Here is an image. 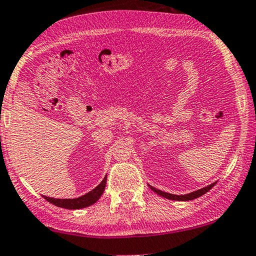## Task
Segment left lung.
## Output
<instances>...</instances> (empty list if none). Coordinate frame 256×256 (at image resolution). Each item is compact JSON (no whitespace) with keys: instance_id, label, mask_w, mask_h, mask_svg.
I'll return each instance as SVG.
<instances>
[{"instance_id":"1","label":"left lung","mask_w":256,"mask_h":256,"mask_svg":"<svg viewBox=\"0 0 256 256\" xmlns=\"http://www.w3.org/2000/svg\"><path fill=\"white\" fill-rule=\"evenodd\" d=\"M216 183H218V180H216V182H214V183L210 184V186H205V188H199V190H196L194 192H190V194H168V192H164L161 190H158V188H153L151 186H148V188H150L153 192H156V194L164 196V198H166V199L176 200V202H188V200H194L196 198H199V196H202V194H207V192L210 191Z\"/></svg>"}]
</instances>
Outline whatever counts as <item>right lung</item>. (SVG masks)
<instances>
[{
  "label": "right lung",
  "instance_id": "1",
  "mask_svg": "<svg viewBox=\"0 0 256 256\" xmlns=\"http://www.w3.org/2000/svg\"><path fill=\"white\" fill-rule=\"evenodd\" d=\"M106 186V178L98 184V186L94 188V190L89 191L88 194H86L84 196H78V198H73V199H57V198H49V196H44V199L48 200L50 204L57 206V207H62V208H66V210H81V208H86L88 206H92L95 204L98 199L100 198V196L103 194V192L105 190Z\"/></svg>",
  "mask_w": 256,
  "mask_h": 256
}]
</instances>
